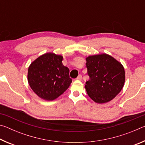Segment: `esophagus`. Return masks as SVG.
<instances>
[{"label": "esophagus", "mask_w": 145, "mask_h": 145, "mask_svg": "<svg viewBox=\"0 0 145 145\" xmlns=\"http://www.w3.org/2000/svg\"><path fill=\"white\" fill-rule=\"evenodd\" d=\"M77 80H82V75H78V76L77 77Z\"/></svg>", "instance_id": "obj_1"}]
</instances>
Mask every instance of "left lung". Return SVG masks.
I'll list each match as a JSON object with an SVG mask.
<instances>
[{
	"label": "left lung",
	"mask_w": 145,
	"mask_h": 145,
	"mask_svg": "<svg viewBox=\"0 0 145 145\" xmlns=\"http://www.w3.org/2000/svg\"><path fill=\"white\" fill-rule=\"evenodd\" d=\"M89 80L85 88L91 99L97 104L111 101L121 91L125 80V72L121 63L107 54L86 58Z\"/></svg>",
	"instance_id": "left-lung-1"
}]
</instances>
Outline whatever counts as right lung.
Wrapping results in <instances>:
<instances>
[{
  "instance_id": "1",
  "label": "right lung",
  "mask_w": 145,
  "mask_h": 145,
  "mask_svg": "<svg viewBox=\"0 0 145 145\" xmlns=\"http://www.w3.org/2000/svg\"><path fill=\"white\" fill-rule=\"evenodd\" d=\"M63 57L48 52L32 62L28 68L27 80L32 90L45 100L57 99L72 83L68 68L63 65Z\"/></svg>"
}]
</instances>
